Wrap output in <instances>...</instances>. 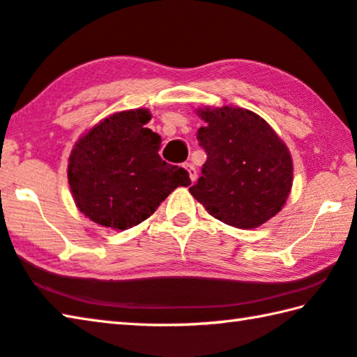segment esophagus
Instances as JSON below:
<instances>
[{
    "instance_id": "34e87169",
    "label": "esophagus",
    "mask_w": 357,
    "mask_h": 357,
    "mask_svg": "<svg viewBox=\"0 0 357 357\" xmlns=\"http://www.w3.org/2000/svg\"><path fill=\"white\" fill-rule=\"evenodd\" d=\"M184 168L187 170V173H189V178H190V181L193 183V181L197 179V170H195V167H193V164H189V162H187V164H184Z\"/></svg>"
}]
</instances>
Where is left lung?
Wrapping results in <instances>:
<instances>
[{
    "label": "left lung",
    "mask_w": 357,
    "mask_h": 357,
    "mask_svg": "<svg viewBox=\"0 0 357 357\" xmlns=\"http://www.w3.org/2000/svg\"><path fill=\"white\" fill-rule=\"evenodd\" d=\"M197 138L206 151L202 176L189 192L227 225L250 229L283 208L293 185L287 144L257 113L239 107L197 112Z\"/></svg>",
    "instance_id": "obj_1"
}]
</instances>
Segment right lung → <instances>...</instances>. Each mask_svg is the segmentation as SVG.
Returning a JSON list of instances; mask_svg holds the SVG:
<instances>
[{"label":"right lung","instance_id":"obj_1","mask_svg":"<svg viewBox=\"0 0 357 357\" xmlns=\"http://www.w3.org/2000/svg\"><path fill=\"white\" fill-rule=\"evenodd\" d=\"M146 108L113 113L89 129L69 155L68 179L80 213L98 225L128 229L146 220L181 185L184 168L160 159Z\"/></svg>","mask_w":357,"mask_h":357}]
</instances>
